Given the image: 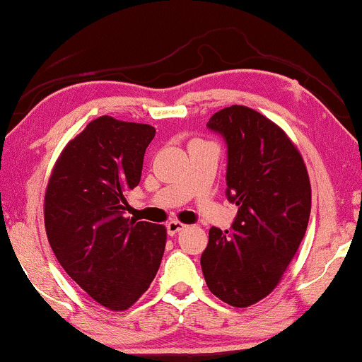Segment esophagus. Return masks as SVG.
<instances>
[{
    "instance_id": "esophagus-1",
    "label": "esophagus",
    "mask_w": 362,
    "mask_h": 362,
    "mask_svg": "<svg viewBox=\"0 0 362 362\" xmlns=\"http://www.w3.org/2000/svg\"><path fill=\"white\" fill-rule=\"evenodd\" d=\"M165 227H168L169 235H176L177 232L185 230L186 225L181 223V222H177V220H171V222H168V225H165Z\"/></svg>"
}]
</instances>
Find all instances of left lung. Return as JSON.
Returning <instances> with one entry per match:
<instances>
[{
  "mask_svg": "<svg viewBox=\"0 0 362 362\" xmlns=\"http://www.w3.org/2000/svg\"><path fill=\"white\" fill-rule=\"evenodd\" d=\"M208 127L227 140V194L239 214L230 230L210 228L202 269L216 298L245 308L278 286L295 257L307 232L312 186L298 147L262 113L232 105Z\"/></svg>",
  "mask_w": 362,
  "mask_h": 362,
  "instance_id": "obj_1",
  "label": "left lung"
}]
</instances>
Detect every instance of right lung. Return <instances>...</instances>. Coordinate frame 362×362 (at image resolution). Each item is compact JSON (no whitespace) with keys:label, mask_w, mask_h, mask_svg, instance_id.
I'll use <instances>...</instances> for the list:
<instances>
[{"label":"right lung","mask_w":362,"mask_h":362,"mask_svg":"<svg viewBox=\"0 0 362 362\" xmlns=\"http://www.w3.org/2000/svg\"><path fill=\"white\" fill-rule=\"evenodd\" d=\"M154 135L146 123L98 117L66 144L47 182L44 223L55 257L81 290L113 312L147 291L163 261L164 225L123 216Z\"/></svg>","instance_id":"add662e5"}]
</instances>
